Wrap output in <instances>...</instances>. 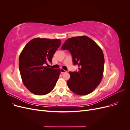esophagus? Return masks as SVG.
I'll return each mask as SVG.
<instances>
[{"label":"esophagus","instance_id":"34e87169","mask_svg":"<svg viewBox=\"0 0 130 130\" xmlns=\"http://www.w3.org/2000/svg\"><path fill=\"white\" fill-rule=\"evenodd\" d=\"M67 72L66 71V70H64V69H61V73H62V74H63V73H66Z\"/></svg>","mask_w":130,"mask_h":130}]
</instances>
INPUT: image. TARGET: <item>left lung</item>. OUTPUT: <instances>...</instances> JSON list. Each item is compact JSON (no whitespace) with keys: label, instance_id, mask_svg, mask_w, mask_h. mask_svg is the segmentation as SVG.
Wrapping results in <instances>:
<instances>
[{"label":"left lung","instance_id":"1","mask_svg":"<svg viewBox=\"0 0 130 130\" xmlns=\"http://www.w3.org/2000/svg\"><path fill=\"white\" fill-rule=\"evenodd\" d=\"M62 49L69 51L74 65L77 64L79 67L78 72H69L70 77L67 81L69 88L79 95L91 93L100 84L104 75L103 50L86 36L68 38Z\"/></svg>","mask_w":130,"mask_h":130}]
</instances>
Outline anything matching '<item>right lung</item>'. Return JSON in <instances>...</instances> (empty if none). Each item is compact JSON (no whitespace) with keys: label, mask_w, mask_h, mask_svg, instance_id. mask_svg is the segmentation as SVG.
<instances>
[{"label":"right lung","mask_w":130,"mask_h":130,"mask_svg":"<svg viewBox=\"0 0 130 130\" xmlns=\"http://www.w3.org/2000/svg\"><path fill=\"white\" fill-rule=\"evenodd\" d=\"M60 45L59 39L35 38L27 43L20 54L19 68L22 81L35 95H46L55 86L61 70L46 65L52 62Z\"/></svg>","instance_id":"1"}]
</instances>
